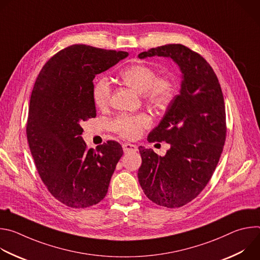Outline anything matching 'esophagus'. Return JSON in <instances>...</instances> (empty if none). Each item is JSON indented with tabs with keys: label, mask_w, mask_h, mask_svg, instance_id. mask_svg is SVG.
Wrapping results in <instances>:
<instances>
[{
	"label": "esophagus",
	"mask_w": 260,
	"mask_h": 260,
	"mask_svg": "<svg viewBox=\"0 0 260 260\" xmlns=\"http://www.w3.org/2000/svg\"><path fill=\"white\" fill-rule=\"evenodd\" d=\"M122 148L124 152H131V151H137V147L134 144L131 143H123Z\"/></svg>",
	"instance_id": "1"
}]
</instances>
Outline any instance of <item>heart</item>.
<instances>
[{
	"label": "heart",
	"instance_id": "b5f03b06",
	"mask_svg": "<svg viewBox=\"0 0 260 260\" xmlns=\"http://www.w3.org/2000/svg\"><path fill=\"white\" fill-rule=\"evenodd\" d=\"M121 79L137 91L143 93L145 100L152 106L166 107L172 103L177 94V83L169 76H158L155 69L144 63L128 66L120 72ZM112 95V87L107 78L99 79L92 88L94 105L106 108ZM151 124V119L146 114H120L111 120L110 126L118 135L136 139Z\"/></svg>",
	"mask_w": 260,
	"mask_h": 260
}]
</instances>
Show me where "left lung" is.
<instances>
[{"instance_id":"obj_1","label":"left lung","mask_w":260,"mask_h":260,"mask_svg":"<svg viewBox=\"0 0 260 260\" xmlns=\"http://www.w3.org/2000/svg\"><path fill=\"white\" fill-rule=\"evenodd\" d=\"M171 57L181 69L180 93L162 120L148 136L171 148L165 156L139 147L142 165L138 178L146 197L156 205L180 208L206 187L218 165L226 139L223 93L212 67L182 44H168L141 52L139 58Z\"/></svg>"}]
</instances>
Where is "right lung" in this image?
Segmentation results:
<instances>
[{
  "mask_svg": "<svg viewBox=\"0 0 260 260\" xmlns=\"http://www.w3.org/2000/svg\"><path fill=\"white\" fill-rule=\"evenodd\" d=\"M127 55L126 51L72 45L54 54L35 82L26 121L28 147L48 191L68 207L100 203L123 154L113 140L88 149L81 124L96 116L92 100L96 74Z\"/></svg>",
  "mask_w": 260,
  "mask_h": 260,
  "instance_id": "add662e5",
  "label": "right lung"
}]
</instances>
